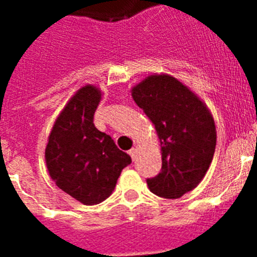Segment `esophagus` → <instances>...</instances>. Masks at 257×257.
Listing matches in <instances>:
<instances>
[{"label":"esophagus","instance_id":"34e87169","mask_svg":"<svg viewBox=\"0 0 257 257\" xmlns=\"http://www.w3.org/2000/svg\"><path fill=\"white\" fill-rule=\"evenodd\" d=\"M129 155H131V157H132V160L135 161L136 160L137 157V149L136 148H132L131 151H129Z\"/></svg>","mask_w":257,"mask_h":257}]
</instances>
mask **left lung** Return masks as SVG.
Here are the masks:
<instances>
[{
  "instance_id": "obj_1",
  "label": "left lung",
  "mask_w": 257,
  "mask_h": 257,
  "mask_svg": "<svg viewBox=\"0 0 257 257\" xmlns=\"http://www.w3.org/2000/svg\"><path fill=\"white\" fill-rule=\"evenodd\" d=\"M132 97L155 125L163 167L147 180L152 193L179 199L204 179L216 148L211 110L187 85L167 73H153L133 86Z\"/></svg>"
}]
</instances>
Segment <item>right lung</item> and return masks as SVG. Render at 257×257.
<instances>
[{
  "mask_svg": "<svg viewBox=\"0 0 257 257\" xmlns=\"http://www.w3.org/2000/svg\"><path fill=\"white\" fill-rule=\"evenodd\" d=\"M101 96L100 88L92 84L78 89L54 121L45 148L52 180L84 205L108 199L121 171L132 163L112 137L93 124Z\"/></svg>",
  "mask_w": 257,
  "mask_h": 257,
  "instance_id": "obj_1",
  "label": "right lung"
}]
</instances>
